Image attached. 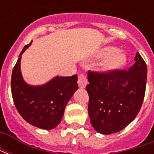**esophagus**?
Returning <instances> with one entry per match:
<instances>
[{"mask_svg":"<svg viewBox=\"0 0 154 154\" xmlns=\"http://www.w3.org/2000/svg\"><path fill=\"white\" fill-rule=\"evenodd\" d=\"M77 82H78V86H79L80 88H85L86 86L87 85V79L86 76L83 75V74H80L78 76V81H77Z\"/></svg>","mask_w":154,"mask_h":154,"instance_id":"esophagus-1","label":"esophagus"}]
</instances>
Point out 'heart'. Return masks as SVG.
Returning a JSON list of instances; mask_svg holds the SVG:
<instances>
[{"label":"heart","mask_w":154,"mask_h":154,"mask_svg":"<svg viewBox=\"0 0 154 154\" xmlns=\"http://www.w3.org/2000/svg\"><path fill=\"white\" fill-rule=\"evenodd\" d=\"M117 51L115 47H106L101 49L98 54L99 57H106L100 65V69L105 73H114L125 67L128 61L127 54Z\"/></svg>","instance_id":"obj_1"}]
</instances>
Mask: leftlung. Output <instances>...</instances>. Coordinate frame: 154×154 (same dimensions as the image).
Masks as SVG:
<instances>
[{
	"label": "left lung",
	"instance_id": "8db88e82",
	"mask_svg": "<svg viewBox=\"0 0 154 154\" xmlns=\"http://www.w3.org/2000/svg\"><path fill=\"white\" fill-rule=\"evenodd\" d=\"M134 61L128 71L110 74L88 72V114L97 132H119L139 114L145 95L147 66L139 53Z\"/></svg>",
	"mask_w": 154,
	"mask_h": 154
}]
</instances>
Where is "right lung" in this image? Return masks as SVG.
I'll return each mask as SVG.
<instances>
[{
	"label": "right lung",
	"mask_w": 154,
	"mask_h": 154,
	"mask_svg": "<svg viewBox=\"0 0 154 154\" xmlns=\"http://www.w3.org/2000/svg\"><path fill=\"white\" fill-rule=\"evenodd\" d=\"M30 44L23 48L12 71L13 100L20 115L29 124L43 129H54L61 122L67 102L78 89L77 76H57L40 86L26 83L21 75L20 60Z\"/></svg>",
	"instance_id": "right-lung-1"
}]
</instances>
